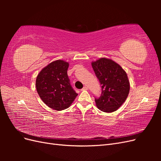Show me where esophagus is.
<instances>
[{
	"label": "esophagus",
	"instance_id": "esophagus-1",
	"mask_svg": "<svg viewBox=\"0 0 161 161\" xmlns=\"http://www.w3.org/2000/svg\"><path fill=\"white\" fill-rule=\"evenodd\" d=\"M88 89V88H87V86H85L83 88H82V89H81V91H86V90H87Z\"/></svg>",
	"mask_w": 161,
	"mask_h": 161
}]
</instances>
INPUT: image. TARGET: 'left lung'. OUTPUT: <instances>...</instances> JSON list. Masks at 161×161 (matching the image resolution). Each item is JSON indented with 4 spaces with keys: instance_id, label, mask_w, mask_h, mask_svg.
Instances as JSON below:
<instances>
[{
    "instance_id": "8db88e82",
    "label": "left lung",
    "mask_w": 161,
    "mask_h": 161,
    "mask_svg": "<svg viewBox=\"0 0 161 161\" xmlns=\"http://www.w3.org/2000/svg\"><path fill=\"white\" fill-rule=\"evenodd\" d=\"M91 65L101 85V95L95 98L97 108L104 112H114L127 99L130 82L126 72L112 60L101 58Z\"/></svg>"
}]
</instances>
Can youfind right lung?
Masks as SVG:
<instances>
[{"label":"right lung","instance_id":"right-lung-1","mask_svg":"<svg viewBox=\"0 0 161 161\" xmlns=\"http://www.w3.org/2000/svg\"><path fill=\"white\" fill-rule=\"evenodd\" d=\"M69 66L64 60L53 61L43 68L36 78L39 96L49 108L57 111L69 108L78 95L67 75Z\"/></svg>","mask_w":161,"mask_h":161}]
</instances>
